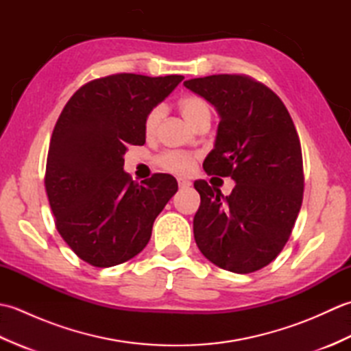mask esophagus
Instances as JSON below:
<instances>
[{"label": "esophagus", "mask_w": 351, "mask_h": 351, "mask_svg": "<svg viewBox=\"0 0 351 351\" xmlns=\"http://www.w3.org/2000/svg\"><path fill=\"white\" fill-rule=\"evenodd\" d=\"M178 185H180V189H189L190 185H191V182L187 181V180H182V178H180V180H178Z\"/></svg>", "instance_id": "34e87169"}]
</instances>
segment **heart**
Wrapping results in <instances>:
<instances>
[{"label":"heart","mask_w":351,"mask_h":351,"mask_svg":"<svg viewBox=\"0 0 351 351\" xmlns=\"http://www.w3.org/2000/svg\"><path fill=\"white\" fill-rule=\"evenodd\" d=\"M180 110L182 116L195 126L204 116H210V108L208 104L199 98V96H185L180 101ZM164 114L162 106H155L147 111L143 122V130L146 136H154L158 130V125L161 122ZM196 155L190 152H181V151H166L158 156V166L164 170H169L171 173L176 175H187L195 167Z\"/></svg>","instance_id":"heart-1"}]
</instances>
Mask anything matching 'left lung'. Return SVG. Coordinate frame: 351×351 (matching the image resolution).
<instances>
[{"label":"left lung","mask_w":351,"mask_h":351,"mask_svg":"<svg viewBox=\"0 0 351 351\" xmlns=\"http://www.w3.org/2000/svg\"><path fill=\"white\" fill-rule=\"evenodd\" d=\"M184 86L220 114L205 171L237 182L226 197L206 181L195 182L197 247L223 270H261L285 247L303 200L302 146L293 119L270 87L241 73L195 78Z\"/></svg>","instance_id":"left-lung-1"}]
</instances>
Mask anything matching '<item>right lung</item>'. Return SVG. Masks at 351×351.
Returning a JSON list of instances; mask_svg holds the SVG:
<instances>
[{"label": "right lung", "mask_w": 351, "mask_h": 351, "mask_svg": "<svg viewBox=\"0 0 351 351\" xmlns=\"http://www.w3.org/2000/svg\"><path fill=\"white\" fill-rule=\"evenodd\" d=\"M184 80L113 73L81 86L52 131L45 190L56 228L93 267L122 264L146 247L152 225L178 191L171 175L134 182L123 171L128 145H145L143 122Z\"/></svg>", "instance_id": "1"}]
</instances>
